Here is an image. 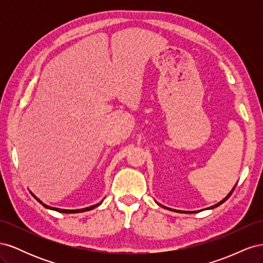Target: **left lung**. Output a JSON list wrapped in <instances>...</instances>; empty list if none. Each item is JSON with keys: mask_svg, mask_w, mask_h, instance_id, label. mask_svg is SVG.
Wrapping results in <instances>:
<instances>
[{"mask_svg": "<svg viewBox=\"0 0 263 263\" xmlns=\"http://www.w3.org/2000/svg\"><path fill=\"white\" fill-rule=\"evenodd\" d=\"M235 187H236V185L233 187V190L232 191H230V192H229V194L224 198V200H221L219 203H217V204H215V205H213V206H211V208L210 209H214V208H217V206H219L220 204H222V203H224L225 201H227L228 200V197L230 196V195H232V193L234 192V190H235ZM159 205H160V206H162V208H164V209H168V208H165V206H163V205H161V204H159ZM168 210H171V209H168ZM172 211H174V210H172ZM190 213H196V212H190Z\"/></svg>", "mask_w": 263, "mask_h": 263, "instance_id": "8db88e82", "label": "left lung"}]
</instances>
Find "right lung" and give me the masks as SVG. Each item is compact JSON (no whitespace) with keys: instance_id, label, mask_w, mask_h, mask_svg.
<instances>
[{"instance_id":"1","label":"right lung","mask_w":263,"mask_h":263,"mask_svg":"<svg viewBox=\"0 0 263 263\" xmlns=\"http://www.w3.org/2000/svg\"><path fill=\"white\" fill-rule=\"evenodd\" d=\"M33 194V193H31ZM33 196L36 198V200L41 203V204H43V206L44 208H46V209H49V210H52V211H55V212H59V213H65V214H73V213H82V212H86V211H91V210H93V209H95V208H98L99 205H101V203H99V204H95V205H92V206H90V208H85V209H81V210H62V209H55V208H51V206H48V205H46V204H44L41 200H39V198H37L34 194H33Z\"/></svg>"}]
</instances>
